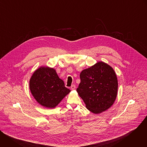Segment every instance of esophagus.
I'll return each mask as SVG.
<instances>
[{"mask_svg": "<svg viewBox=\"0 0 147 147\" xmlns=\"http://www.w3.org/2000/svg\"><path fill=\"white\" fill-rule=\"evenodd\" d=\"M70 88H71V90H75V88H76V86H75V85H72V86H71Z\"/></svg>", "mask_w": 147, "mask_h": 147, "instance_id": "34e87169", "label": "esophagus"}]
</instances>
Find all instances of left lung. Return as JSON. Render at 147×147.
Here are the masks:
<instances>
[{
    "label": "left lung",
    "instance_id": "1",
    "mask_svg": "<svg viewBox=\"0 0 147 147\" xmlns=\"http://www.w3.org/2000/svg\"><path fill=\"white\" fill-rule=\"evenodd\" d=\"M81 82L77 89L90 111L99 114L108 110L114 103L118 88L116 74L113 69L103 61L83 70Z\"/></svg>",
    "mask_w": 147,
    "mask_h": 147
}]
</instances>
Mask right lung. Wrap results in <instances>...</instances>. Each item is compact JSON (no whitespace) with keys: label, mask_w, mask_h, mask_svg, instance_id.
I'll use <instances>...</instances> for the list:
<instances>
[{"label":"right lung","mask_w":147,"mask_h":147,"mask_svg":"<svg viewBox=\"0 0 147 147\" xmlns=\"http://www.w3.org/2000/svg\"><path fill=\"white\" fill-rule=\"evenodd\" d=\"M29 86L35 100L47 108H55L70 92L56 70L48 66L40 67L34 72Z\"/></svg>","instance_id":"right-lung-1"}]
</instances>
